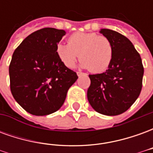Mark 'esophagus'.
<instances>
[{
	"label": "esophagus",
	"mask_w": 153,
	"mask_h": 153,
	"mask_svg": "<svg viewBox=\"0 0 153 153\" xmlns=\"http://www.w3.org/2000/svg\"><path fill=\"white\" fill-rule=\"evenodd\" d=\"M83 74H85L83 73V72H80V71H78V72H77V75H78V76L83 75Z\"/></svg>",
	"instance_id": "esophagus-1"
}]
</instances>
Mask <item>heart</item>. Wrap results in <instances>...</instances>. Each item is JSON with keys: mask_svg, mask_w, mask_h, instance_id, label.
I'll return each mask as SVG.
<instances>
[{"mask_svg": "<svg viewBox=\"0 0 153 153\" xmlns=\"http://www.w3.org/2000/svg\"><path fill=\"white\" fill-rule=\"evenodd\" d=\"M56 52L67 68H73L79 57L81 67L93 73L106 71L113 58L112 42L105 36L94 33L77 32L70 35L68 44L59 43Z\"/></svg>", "mask_w": 153, "mask_h": 153, "instance_id": "heart-1", "label": "heart"}]
</instances>
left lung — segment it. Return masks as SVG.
<instances>
[{
	"label": "left lung",
	"mask_w": 153,
	"mask_h": 153,
	"mask_svg": "<svg viewBox=\"0 0 153 153\" xmlns=\"http://www.w3.org/2000/svg\"><path fill=\"white\" fill-rule=\"evenodd\" d=\"M100 33L112 42L113 58L106 72L89 74L87 96L97 112L117 115L126 111L139 96L144 70L140 55L126 37L107 28Z\"/></svg>",
	"instance_id": "left-lung-1"
}]
</instances>
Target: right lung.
<instances>
[{
  "instance_id": "1",
  "label": "right lung",
  "mask_w": 153,
  "mask_h": 153,
  "mask_svg": "<svg viewBox=\"0 0 153 153\" xmlns=\"http://www.w3.org/2000/svg\"><path fill=\"white\" fill-rule=\"evenodd\" d=\"M65 31L44 28L28 35L13 53L9 67L15 101L34 115L56 112L63 105L77 74L60 60L56 47Z\"/></svg>"
}]
</instances>
